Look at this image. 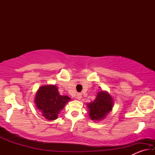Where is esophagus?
Here are the masks:
<instances>
[{"label": "esophagus", "mask_w": 155, "mask_h": 155, "mask_svg": "<svg viewBox=\"0 0 155 155\" xmlns=\"http://www.w3.org/2000/svg\"><path fill=\"white\" fill-rule=\"evenodd\" d=\"M81 98H82V94H81V93H78L77 94V98L78 100H80Z\"/></svg>", "instance_id": "34e87169"}]
</instances>
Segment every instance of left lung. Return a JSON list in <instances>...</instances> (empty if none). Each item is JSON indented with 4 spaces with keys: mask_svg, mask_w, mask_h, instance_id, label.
Returning a JSON list of instances; mask_svg holds the SVG:
<instances>
[{
    "mask_svg": "<svg viewBox=\"0 0 155 155\" xmlns=\"http://www.w3.org/2000/svg\"><path fill=\"white\" fill-rule=\"evenodd\" d=\"M113 99L107 92L101 91L94 102L87 104L89 115L92 120H103L113 108Z\"/></svg>",
    "mask_w": 155,
    "mask_h": 155,
    "instance_id": "1",
    "label": "left lung"
}]
</instances>
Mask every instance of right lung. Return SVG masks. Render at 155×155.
Wrapping results in <instances>:
<instances>
[{"label": "right lung", "instance_id": "add662e5", "mask_svg": "<svg viewBox=\"0 0 155 155\" xmlns=\"http://www.w3.org/2000/svg\"><path fill=\"white\" fill-rule=\"evenodd\" d=\"M70 100L67 96L60 95L55 85H46L37 91L35 103L46 119L53 120L57 118L60 110Z\"/></svg>", "mask_w": 155, "mask_h": 155}]
</instances>
